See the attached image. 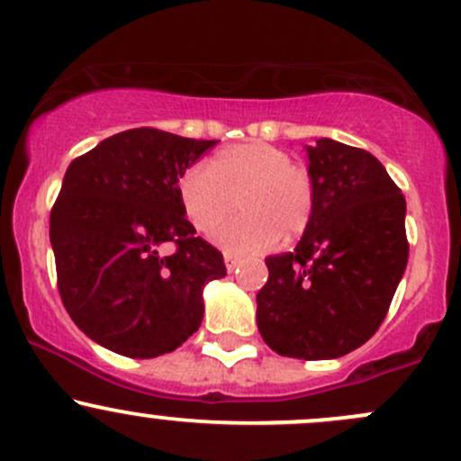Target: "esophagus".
I'll return each instance as SVG.
<instances>
[{"instance_id":"34e87169","label":"esophagus","mask_w":461,"mask_h":461,"mask_svg":"<svg viewBox=\"0 0 461 461\" xmlns=\"http://www.w3.org/2000/svg\"><path fill=\"white\" fill-rule=\"evenodd\" d=\"M224 261H226V270L232 272V270L237 268V266L241 264V257H237V255H230V252H226V255H224Z\"/></svg>"}]
</instances>
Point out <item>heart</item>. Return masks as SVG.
<instances>
[{"label": "heart", "mask_w": 461, "mask_h": 461, "mask_svg": "<svg viewBox=\"0 0 461 461\" xmlns=\"http://www.w3.org/2000/svg\"><path fill=\"white\" fill-rule=\"evenodd\" d=\"M177 200L197 232H211L234 208L240 215L212 232L229 252H266L303 235L314 220L316 186L303 165L270 142H237L209 165H193L177 177Z\"/></svg>", "instance_id": "b5f03b06"}]
</instances>
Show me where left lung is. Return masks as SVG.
Returning a JSON list of instances; mask_svg holds the SVG:
<instances>
[{
    "label": "left lung",
    "mask_w": 461,
    "mask_h": 461,
    "mask_svg": "<svg viewBox=\"0 0 461 461\" xmlns=\"http://www.w3.org/2000/svg\"><path fill=\"white\" fill-rule=\"evenodd\" d=\"M314 220L292 252L270 255L257 325L272 351L328 360L378 331L407 268L404 202L384 167L358 147H308Z\"/></svg>",
    "instance_id": "obj_1"
}]
</instances>
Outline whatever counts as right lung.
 Returning a JSON list of instances; mask_svg holds the SVG:
<instances>
[{"label":"right lung","instance_id":"obj_1","mask_svg":"<svg viewBox=\"0 0 461 461\" xmlns=\"http://www.w3.org/2000/svg\"><path fill=\"white\" fill-rule=\"evenodd\" d=\"M215 145L138 127L68 167L50 211L57 285L77 328L103 348L156 358L200 328L202 288L226 266L195 237L176 186Z\"/></svg>","mask_w":461,"mask_h":461}]
</instances>
